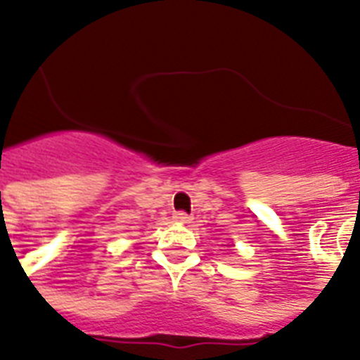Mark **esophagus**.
Wrapping results in <instances>:
<instances>
[{
    "instance_id": "34e87169",
    "label": "esophagus",
    "mask_w": 360,
    "mask_h": 360,
    "mask_svg": "<svg viewBox=\"0 0 360 360\" xmlns=\"http://www.w3.org/2000/svg\"><path fill=\"white\" fill-rule=\"evenodd\" d=\"M174 220L175 222H179V224H185V222H188V220H191V217H188L185 211H175Z\"/></svg>"
}]
</instances>
